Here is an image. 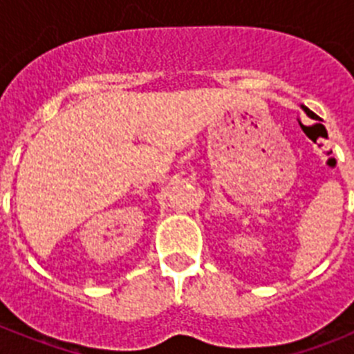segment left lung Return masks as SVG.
<instances>
[{
	"mask_svg": "<svg viewBox=\"0 0 354 354\" xmlns=\"http://www.w3.org/2000/svg\"><path fill=\"white\" fill-rule=\"evenodd\" d=\"M303 109H305V111H306V113H308V115H310V111H308V108H305V106H303Z\"/></svg>",
	"mask_w": 354,
	"mask_h": 354,
	"instance_id": "left-lung-1",
	"label": "left lung"
}]
</instances>
